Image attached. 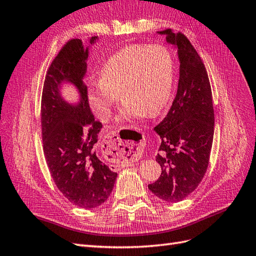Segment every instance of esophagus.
Segmentation results:
<instances>
[{"label": "esophagus", "mask_w": 256, "mask_h": 256, "mask_svg": "<svg viewBox=\"0 0 256 256\" xmlns=\"http://www.w3.org/2000/svg\"><path fill=\"white\" fill-rule=\"evenodd\" d=\"M129 138H134L136 141L122 140L117 131H112L106 136L104 142H103V153L114 162L136 160L141 156L143 150L142 136L134 131H129Z\"/></svg>", "instance_id": "obj_1"}]
</instances>
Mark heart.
<instances>
[{"instance_id": "b5f03b06", "label": "heart", "mask_w": 256, "mask_h": 256, "mask_svg": "<svg viewBox=\"0 0 256 256\" xmlns=\"http://www.w3.org/2000/svg\"><path fill=\"white\" fill-rule=\"evenodd\" d=\"M174 71V58L162 45L124 47L101 66L99 82H92L87 94L89 106L106 122L120 94L125 102L120 122L157 116L169 102Z\"/></svg>"}]
</instances>
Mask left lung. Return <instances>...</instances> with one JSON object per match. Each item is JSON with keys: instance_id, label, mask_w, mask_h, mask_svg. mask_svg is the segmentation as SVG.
Returning <instances> with one entry per match:
<instances>
[{"instance_id": "left-lung-1", "label": "left lung", "mask_w": 256, "mask_h": 256, "mask_svg": "<svg viewBox=\"0 0 256 256\" xmlns=\"http://www.w3.org/2000/svg\"><path fill=\"white\" fill-rule=\"evenodd\" d=\"M178 50L180 78L167 116L154 128L162 143L156 162L162 174L150 190L168 202H178L196 190L209 164L214 134L211 86L202 60L184 34L157 32Z\"/></svg>"}]
</instances>
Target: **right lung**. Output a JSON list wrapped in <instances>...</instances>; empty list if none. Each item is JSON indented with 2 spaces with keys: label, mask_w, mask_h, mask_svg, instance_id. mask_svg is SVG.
Returning a JSON list of instances; mask_svg holds the SVG:
<instances>
[{
  "label": "right lung",
  "mask_w": 256,
  "mask_h": 256,
  "mask_svg": "<svg viewBox=\"0 0 256 256\" xmlns=\"http://www.w3.org/2000/svg\"><path fill=\"white\" fill-rule=\"evenodd\" d=\"M98 36L89 38L92 45ZM89 47L71 40L62 47L48 68L40 106L43 148L54 184L73 204L94 209L106 202L117 178L96 155V144L102 128L94 120L87 98L84 78ZM64 84L79 94L76 102L62 96Z\"/></svg>",
  "instance_id": "add662e5"
}]
</instances>
